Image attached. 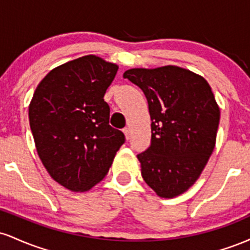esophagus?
Returning <instances> with one entry per match:
<instances>
[{
  "label": "esophagus",
  "instance_id": "obj_1",
  "mask_svg": "<svg viewBox=\"0 0 250 250\" xmlns=\"http://www.w3.org/2000/svg\"><path fill=\"white\" fill-rule=\"evenodd\" d=\"M123 133H125V139L127 140L130 139V128L125 127V129H123Z\"/></svg>",
  "mask_w": 250,
  "mask_h": 250
}]
</instances>
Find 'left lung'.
Segmentation results:
<instances>
[{
	"label": "left lung",
	"mask_w": 250,
	"mask_h": 250,
	"mask_svg": "<svg viewBox=\"0 0 250 250\" xmlns=\"http://www.w3.org/2000/svg\"><path fill=\"white\" fill-rule=\"evenodd\" d=\"M125 79L141 88L151 119V142L137 154L143 180L160 197L185 193L199 179L213 153L220 108L210 85L176 65L134 68Z\"/></svg>",
	"instance_id": "8db88e82"
}]
</instances>
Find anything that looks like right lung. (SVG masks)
<instances>
[{"mask_svg": "<svg viewBox=\"0 0 250 250\" xmlns=\"http://www.w3.org/2000/svg\"><path fill=\"white\" fill-rule=\"evenodd\" d=\"M117 69L99 56H82L49 71L34 93L29 123L37 154L69 190L87 191L102 181L125 141L109 125L103 99Z\"/></svg>", "mask_w": 250, "mask_h": 250, "instance_id": "obj_1", "label": "right lung"}]
</instances>
